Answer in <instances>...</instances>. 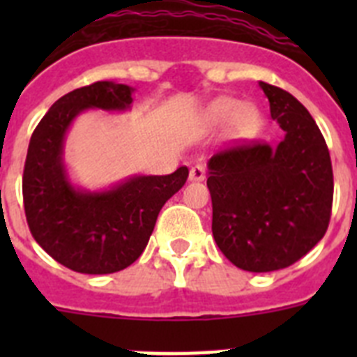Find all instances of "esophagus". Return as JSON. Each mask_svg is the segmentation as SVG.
<instances>
[{"instance_id": "obj_1", "label": "esophagus", "mask_w": 357, "mask_h": 357, "mask_svg": "<svg viewBox=\"0 0 357 357\" xmlns=\"http://www.w3.org/2000/svg\"><path fill=\"white\" fill-rule=\"evenodd\" d=\"M206 178V166H202V164H197L193 168L189 169V181L193 182H200Z\"/></svg>"}]
</instances>
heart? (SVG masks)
I'll list each match as a JSON object with an SVG mask.
<instances>
[{
  "instance_id": "heart-1",
  "label": "heart",
  "mask_w": 357,
  "mask_h": 357,
  "mask_svg": "<svg viewBox=\"0 0 357 357\" xmlns=\"http://www.w3.org/2000/svg\"><path fill=\"white\" fill-rule=\"evenodd\" d=\"M204 123L209 127L230 125V132L236 137L247 139L259 130L263 125V114L254 103H241L236 98H216L204 110Z\"/></svg>"
}]
</instances>
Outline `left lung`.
<instances>
[{
	"instance_id": "left-lung-1",
	"label": "left lung",
	"mask_w": 357,
	"mask_h": 357,
	"mask_svg": "<svg viewBox=\"0 0 357 357\" xmlns=\"http://www.w3.org/2000/svg\"><path fill=\"white\" fill-rule=\"evenodd\" d=\"M259 87L284 137L207 162L214 241L234 266L255 273L289 266L324 238L334 189L329 150L307 109L288 91Z\"/></svg>"
}]
</instances>
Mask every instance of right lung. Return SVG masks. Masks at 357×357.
Returning <instances> with one entry per match:
<instances>
[{
    "instance_id": "add662e5",
    "label": "right lung",
    "mask_w": 357,
    "mask_h": 357,
    "mask_svg": "<svg viewBox=\"0 0 357 357\" xmlns=\"http://www.w3.org/2000/svg\"><path fill=\"white\" fill-rule=\"evenodd\" d=\"M134 87L96 82L56 100L31 134L23 173V200L31 236L56 263L89 275L130 266L146 248L157 216L188 181L172 175H132L103 189L73 184L64 160L66 135L85 110L127 112Z\"/></svg>"
}]
</instances>
